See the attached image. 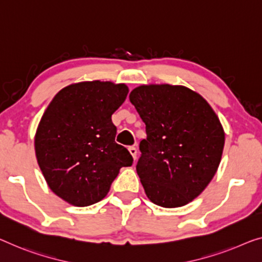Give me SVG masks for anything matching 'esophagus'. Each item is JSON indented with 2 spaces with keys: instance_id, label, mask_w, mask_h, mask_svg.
I'll return each instance as SVG.
<instances>
[{
  "instance_id": "1",
  "label": "esophagus",
  "mask_w": 262,
  "mask_h": 262,
  "mask_svg": "<svg viewBox=\"0 0 262 262\" xmlns=\"http://www.w3.org/2000/svg\"><path fill=\"white\" fill-rule=\"evenodd\" d=\"M128 149H129V153L132 154V156H133V159H136V154H138V149H136V147H134V146H130L129 148H128Z\"/></svg>"
}]
</instances>
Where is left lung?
Listing matches in <instances>:
<instances>
[{"label":"left lung","instance_id":"1","mask_svg":"<svg viewBox=\"0 0 262 262\" xmlns=\"http://www.w3.org/2000/svg\"><path fill=\"white\" fill-rule=\"evenodd\" d=\"M129 100L146 124L136 171L148 199L174 208L202 193L215 175L225 133L207 101L182 85H141Z\"/></svg>","mask_w":262,"mask_h":262}]
</instances>
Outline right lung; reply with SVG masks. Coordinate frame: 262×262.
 Returning a JSON list of instances; mask_svg holds the SVG:
<instances>
[{"label":"right lung","mask_w":262,"mask_h":262,"mask_svg":"<svg viewBox=\"0 0 262 262\" xmlns=\"http://www.w3.org/2000/svg\"><path fill=\"white\" fill-rule=\"evenodd\" d=\"M127 94L126 84L81 82L58 92L42 116L35 136L38 166L49 188L69 204L101 201L121 167L133 165L112 122Z\"/></svg>","instance_id":"1"}]
</instances>
